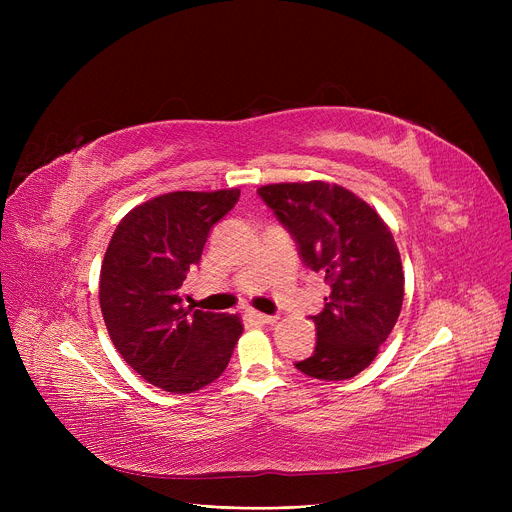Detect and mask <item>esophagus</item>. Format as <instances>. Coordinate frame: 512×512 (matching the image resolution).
Here are the masks:
<instances>
[{
	"mask_svg": "<svg viewBox=\"0 0 512 512\" xmlns=\"http://www.w3.org/2000/svg\"><path fill=\"white\" fill-rule=\"evenodd\" d=\"M247 315L255 321H259V324H274V321L278 319L276 315H265V313H259V311H247Z\"/></svg>",
	"mask_w": 512,
	"mask_h": 512,
	"instance_id": "obj_1",
	"label": "esophagus"
}]
</instances>
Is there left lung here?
Wrapping results in <instances>:
<instances>
[{
  "label": "left lung",
  "instance_id": "obj_1",
  "mask_svg": "<svg viewBox=\"0 0 512 512\" xmlns=\"http://www.w3.org/2000/svg\"><path fill=\"white\" fill-rule=\"evenodd\" d=\"M257 195L297 242L301 261L330 286L324 311L309 317L317 332L315 351L294 367L326 382L355 378L390 336L405 297L390 228L338 184H267Z\"/></svg>",
  "mask_w": 512,
  "mask_h": 512
}]
</instances>
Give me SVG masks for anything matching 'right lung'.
<instances>
[{"mask_svg": "<svg viewBox=\"0 0 512 512\" xmlns=\"http://www.w3.org/2000/svg\"><path fill=\"white\" fill-rule=\"evenodd\" d=\"M238 188L176 191L128 211L105 251L99 303L122 359L149 384L188 394L215 382L242 334L236 315L184 307L180 286Z\"/></svg>", "mask_w": 512, "mask_h": 512, "instance_id": "right-lung-1", "label": "right lung"}]
</instances>
